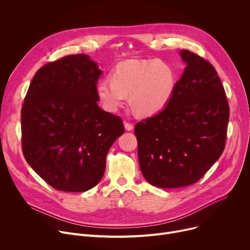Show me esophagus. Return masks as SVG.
Returning a JSON list of instances; mask_svg holds the SVG:
<instances>
[{
    "label": "esophagus",
    "instance_id": "1",
    "mask_svg": "<svg viewBox=\"0 0 250 250\" xmlns=\"http://www.w3.org/2000/svg\"><path fill=\"white\" fill-rule=\"evenodd\" d=\"M124 125H125V128L126 129V130H132L133 128H134V125L130 124V123H127V122H125L124 123Z\"/></svg>",
    "mask_w": 250,
    "mask_h": 250
}]
</instances>
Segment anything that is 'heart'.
I'll return each mask as SVG.
<instances>
[{
	"mask_svg": "<svg viewBox=\"0 0 250 250\" xmlns=\"http://www.w3.org/2000/svg\"><path fill=\"white\" fill-rule=\"evenodd\" d=\"M110 79H102L96 93L104 109L115 112L128 95L129 105L139 116H152L162 111L171 100L177 77L167 62L155 60H128L111 72Z\"/></svg>",
	"mask_w": 250,
	"mask_h": 250,
	"instance_id": "1",
	"label": "heart"
}]
</instances>
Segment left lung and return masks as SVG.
<instances>
[{"label": "left lung", "instance_id": "8db88e82", "mask_svg": "<svg viewBox=\"0 0 250 250\" xmlns=\"http://www.w3.org/2000/svg\"><path fill=\"white\" fill-rule=\"evenodd\" d=\"M186 69L167 106L135 126L141 171L161 188L199 181L224 151L229 104L211 62L188 49Z\"/></svg>", "mask_w": 250, "mask_h": 250}]
</instances>
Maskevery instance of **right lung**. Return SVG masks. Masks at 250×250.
<instances>
[{"mask_svg":"<svg viewBox=\"0 0 250 250\" xmlns=\"http://www.w3.org/2000/svg\"><path fill=\"white\" fill-rule=\"evenodd\" d=\"M101 71L87 55H71L39 69L21 109L22 152L47 185L80 192L102 178L106 155L125 127L102 110L96 93Z\"/></svg>","mask_w":250,"mask_h":250,"instance_id":"obj_1","label":"right lung"}]
</instances>
